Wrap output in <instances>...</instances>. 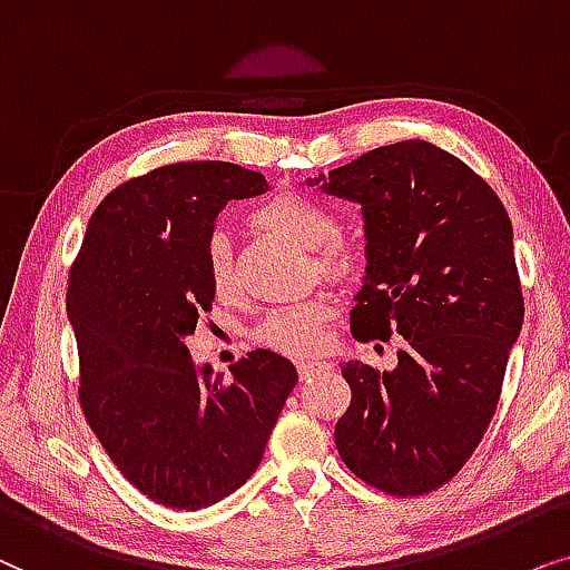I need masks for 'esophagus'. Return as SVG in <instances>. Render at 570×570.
I'll list each match as a JSON object with an SVG mask.
<instances>
[{
    "instance_id": "1",
    "label": "esophagus",
    "mask_w": 570,
    "mask_h": 570,
    "mask_svg": "<svg viewBox=\"0 0 570 570\" xmlns=\"http://www.w3.org/2000/svg\"><path fill=\"white\" fill-rule=\"evenodd\" d=\"M297 370H299L302 381H309L313 375L325 373V370H328V364L321 360H302V362H297Z\"/></svg>"
}]
</instances>
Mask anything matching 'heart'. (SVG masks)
I'll use <instances>...</instances> for the list:
<instances>
[{"mask_svg":"<svg viewBox=\"0 0 570 570\" xmlns=\"http://www.w3.org/2000/svg\"><path fill=\"white\" fill-rule=\"evenodd\" d=\"M253 222L261 229L278 234L307 249H315V261L331 276H346L354 271L356 255L344 239L333 237L336 216L328 206L302 193H278L255 208ZM208 281L218 297H229L234 292V263L229 239L216 234L206 253ZM333 317V299L325 294L276 307L257 328V338L276 352L307 356L323 348L328 338V321Z\"/></svg>","mask_w":570,"mask_h":570,"instance_id":"b5f03b06","label":"heart"}]
</instances>
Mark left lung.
I'll return each instance as SVG.
<instances>
[{
    "label": "left lung",
    "mask_w": 570,
    "mask_h": 570,
    "mask_svg": "<svg viewBox=\"0 0 570 570\" xmlns=\"http://www.w3.org/2000/svg\"><path fill=\"white\" fill-rule=\"evenodd\" d=\"M315 185L362 206L354 338H406L393 370L341 364L352 404L336 449L373 488L424 495L459 474L498 409L523 323L511 218L488 181L428 140L367 150Z\"/></svg>",
    "instance_id": "left-lung-1"
}]
</instances>
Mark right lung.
<instances>
[{"label": "right lung", "mask_w": 570, "mask_h": 570, "mask_svg": "<svg viewBox=\"0 0 570 570\" xmlns=\"http://www.w3.org/2000/svg\"><path fill=\"white\" fill-rule=\"evenodd\" d=\"M265 189L261 171L226 161L142 174L94 210L70 271L82 414L119 472L179 511L214 505L255 474L297 385V367L268 348L224 383L185 344L216 297L206 253L218 214Z\"/></svg>", "instance_id": "obj_1"}]
</instances>
